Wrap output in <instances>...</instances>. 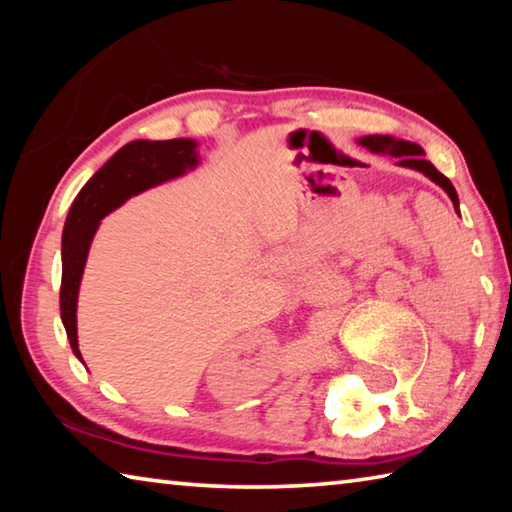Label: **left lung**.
Masks as SVG:
<instances>
[{"instance_id":"obj_1","label":"left lung","mask_w":512,"mask_h":512,"mask_svg":"<svg viewBox=\"0 0 512 512\" xmlns=\"http://www.w3.org/2000/svg\"><path fill=\"white\" fill-rule=\"evenodd\" d=\"M359 144L366 146V149H370L372 153L391 155V158H395L400 167L415 169V171L424 173V176L433 180V183H436L438 187L445 189L447 196L452 198L454 210L458 212V194H456L454 185L449 183V178L443 176V173L433 167L429 160H424L422 146L413 144V142H406V140H395V137H391V135H366V137H361ZM458 214H461V212H458Z\"/></svg>"}]
</instances>
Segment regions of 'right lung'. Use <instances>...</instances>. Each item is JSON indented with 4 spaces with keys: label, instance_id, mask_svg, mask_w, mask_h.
I'll list each match as a JSON object with an SVG mask.
<instances>
[{
    "label": "right lung",
    "instance_id": "1",
    "mask_svg": "<svg viewBox=\"0 0 512 512\" xmlns=\"http://www.w3.org/2000/svg\"><path fill=\"white\" fill-rule=\"evenodd\" d=\"M198 142L178 140H135L112 155L103 167L83 185L79 196L69 207L63 228V282H60V318L72 352L81 357L79 336H76V302L90 244L101 219L128 198L146 192L155 185L185 176L198 164Z\"/></svg>",
    "mask_w": 512,
    "mask_h": 512
}]
</instances>
